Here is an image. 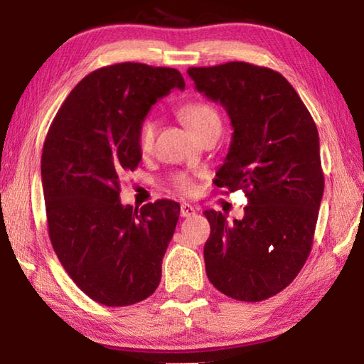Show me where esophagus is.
<instances>
[{
	"instance_id": "obj_1",
	"label": "esophagus",
	"mask_w": 364,
	"mask_h": 364,
	"mask_svg": "<svg viewBox=\"0 0 364 364\" xmlns=\"http://www.w3.org/2000/svg\"><path fill=\"white\" fill-rule=\"evenodd\" d=\"M196 214V208L189 203H181L180 208V215L181 218H191V215Z\"/></svg>"
}]
</instances>
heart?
<instances>
[{
  "label": "heart",
  "instance_id": "heart-1",
  "mask_svg": "<svg viewBox=\"0 0 364 364\" xmlns=\"http://www.w3.org/2000/svg\"><path fill=\"white\" fill-rule=\"evenodd\" d=\"M180 117L184 123L189 127V129L196 136L202 134L203 131L211 128L214 125H220V119L218 111L214 109L211 105L203 102H191L184 105L180 109ZM156 120L145 119L137 131V146L141 153H149L154 142V136H156ZM173 186L181 194H191L196 189L194 180L186 173H178L173 178Z\"/></svg>",
  "mask_w": 364,
  "mask_h": 364
}]
</instances>
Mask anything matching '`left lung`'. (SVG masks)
Wrapping results in <instances>:
<instances>
[{
    "label": "left lung",
    "mask_w": 364,
    "mask_h": 364,
    "mask_svg": "<svg viewBox=\"0 0 364 364\" xmlns=\"http://www.w3.org/2000/svg\"><path fill=\"white\" fill-rule=\"evenodd\" d=\"M188 73L200 94L225 107L233 127L214 184L242 189L249 202L241 220L205 211L206 275L231 299L266 300L297 277L311 252L323 194L318 128L272 68L227 63Z\"/></svg>",
    "instance_id": "left-lung-1"
}]
</instances>
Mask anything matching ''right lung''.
Instances as JSON below:
<instances>
[{
  "instance_id": "obj_1",
  "label": "right lung",
  "mask_w": 364,
  "mask_h": 364,
  "mask_svg": "<svg viewBox=\"0 0 364 364\" xmlns=\"http://www.w3.org/2000/svg\"><path fill=\"white\" fill-rule=\"evenodd\" d=\"M181 73L139 63L89 73L60 106L42 151L48 235L76 286L106 306L137 304L156 291L180 218L172 200L141 210L120 203V178L142 159L137 131Z\"/></svg>"
}]
</instances>
